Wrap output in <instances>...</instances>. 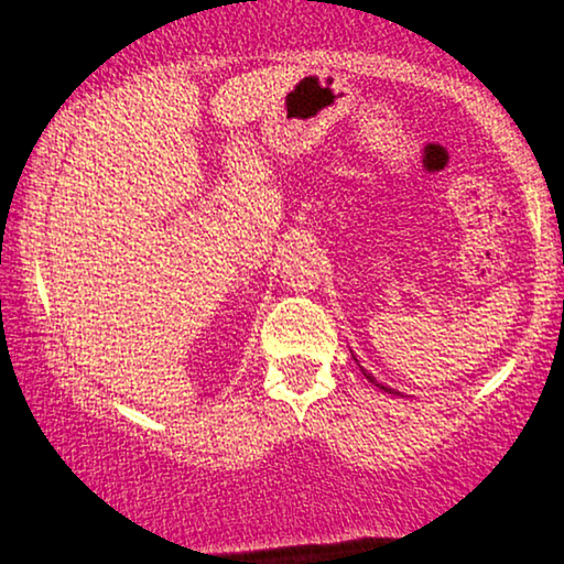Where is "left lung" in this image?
Segmentation results:
<instances>
[{"label":"left lung","instance_id":"obj_1","mask_svg":"<svg viewBox=\"0 0 564 564\" xmlns=\"http://www.w3.org/2000/svg\"><path fill=\"white\" fill-rule=\"evenodd\" d=\"M360 371H364V368H360ZM364 377H366L368 381H371V384H377L379 389H384V392H389V394H394V392H392V389H389V387H384V384H379V381H377V379H373V377H371V373H366V371H364Z\"/></svg>","mask_w":564,"mask_h":564}]
</instances>
